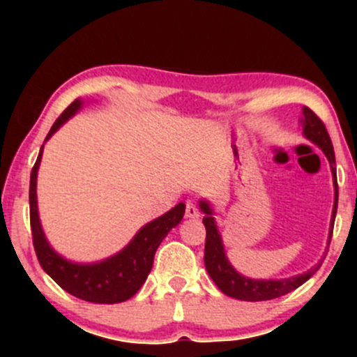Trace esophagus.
<instances>
[{
    "label": "esophagus",
    "instance_id": "esophagus-1",
    "mask_svg": "<svg viewBox=\"0 0 357 357\" xmlns=\"http://www.w3.org/2000/svg\"><path fill=\"white\" fill-rule=\"evenodd\" d=\"M199 210L191 202L186 203V218H198Z\"/></svg>",
    "mask_w": 357,
    "mask_h": 357
}]
</instances>
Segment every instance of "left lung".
Here are the masks:
<instances>
[{"instance_id":"8db88e82","label":"left lung","mask_w":357,"mask_h":357,"mask_svg":"<svg viewBox=\"0 0 357 357\" xmlns=\"http://www.w3.org/2000/svg\"><path fill=\"white\" fill-rule=\"evenodd\" d=\"M302 134L305 139H309L312 144L326 154L327 161L331 165L333 171V183H334V206L333 215H331V227H329V240H327V248H329L331 238H333V228L335 213H337V176H335V158H334V147L331 141L329 134H327L326 126L309 107L302 109ZM199 210L204 213L203 225L206 228V243H204V267L208 270V275L215 282L216 287L225 294V296L238 298V301L258 302V301H270V298H277L285 296V294L292 292L297 287H301L304 282L309 280L310 277L317 272L321 267L319 261L315 267L307 270L304 273L289 277V278H250L241 275L236 272L235 267L228 260L227 252H225L223 240H221L218 225L215 221V213L210 202L206 199H199Z\"/></svg>"}]
</instances>
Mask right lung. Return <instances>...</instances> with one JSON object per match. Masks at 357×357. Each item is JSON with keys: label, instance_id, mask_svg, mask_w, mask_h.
I'll list each match as a JSON object with an SVG mask.
<instances>
[{"label": "right lung", "instance_id": "right-lung-1", "mask_svg": "<svg viewBox=\"0 0 357 357\" xmlns=\"http://www.w3.org/2000/svg\"><path fill=\"white\" fill-rule=\"evenodd\" d=\"M84 105V100L75 99L61 112L52 126L45 142L60 129L68 119H72ZM43 142V146H45ZM43 146L40 149L30 176V223L33 235V247L40 265L65 292L93 302V304H117L130 298L141 289L153 268L154 253L165 236L181 223L184 216V203H178L169 211L161 215L139 230L134 238L116 255L104 258L93 264H77L67 260L56 253L45 236L42 221L38 215V202H36V176L42 162Z\"/></svg>", "mask_w": 357, "mask_h": 357}]
</instances>
